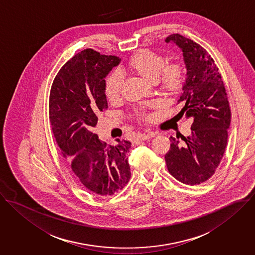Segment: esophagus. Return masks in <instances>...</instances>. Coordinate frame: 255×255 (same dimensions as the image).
I'll return each mask as SVG.
<instances>
[{
	"label": "esophagus",
	"mask_w": 255,
	"mask_h": 255,
	"mask_svg": "<svg viewBox=\"0 0 255 255\" xmlns=\"http://www.w3.org/2000/svg\"><path fill=\"white\" fill-rule=\"evenodd\" d=\"M152 137H153V134H150V133H148V134H139L136 137V141H147V140L151 139Z\"/></svg>",
	"instance_id": "esophagus-1"
}]
</instances>
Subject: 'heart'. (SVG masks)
<instances>
[{"mask_svg": "<svg viewBox=\"0 0 255 255\" xmlns=\"http://www.w3.org/2000/svg\"><path fill=\"white\" fill-rule=\"evenodd\" d=\"M128 71L155 84L161 90L176 93L181 90L186 78V70L179 62L165 64L163 57L156 52L142 49L128 60ZM122 78L117 72L105 79V95L109 101H115L121 92Z\"/></svg>", "mask_w": 255, "mask_h": 255, "instance_id": "heart-1", "label": "heart"}]
</instances>
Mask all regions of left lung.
<instances>
[{"label":"left lung","mask_w":255,"mask_h":255,"mask_svg":"<svg viewBox=\"0 0 255 255\" xmlns=\"http://www.w3.org/2000/svg\"><path fill=\"white\" fill-rule=\"evenodd\" d=\"M183 52L186 78L178 102L184 104L178 113L192 118L191 135L182 145L171 137L164 158L169 173L178 181L196 185L208 180L224 155L231 109L219 69L201 45L178 33L166 37Z\"/></svg>","instance_id":"1"}]
</instances>
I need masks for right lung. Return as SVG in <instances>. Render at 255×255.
I'll return each mask as SVG.
<instances>
[{
  "instance_id": "obj_1",
  "label": "right lung",
  "mask_w": 255,
  "mask_h": 255,
  "mask_svg": "<svg viewBox=\"0 0 255 255\" xmlns=\"http://www.w3.org/2000/svg\"><path fill=\"white\" fill-rule=\"evenodd\" d=\"M116 56L86 49L69 60L56 75L50 91L52 132L76 178L90 191L111 196L131 177L129 141L102 143L95 134L98 115L105 110V77L120 63Z\"/></svg>"
}]
</instances>
